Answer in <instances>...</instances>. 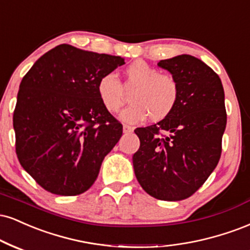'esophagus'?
Segmentation results:
<instances>
[{
  "label": "esophagus",
  "mask_w": 250,
  "mask_h": 250,
  "mask_svg": "<svg viewBox=\"0 0 250 250\" xmlns=\"http://www.w3.org/2000/svg\"><path fill=\"white\" fill-rule=\"evenodd\" d=\"M134 130V128L131 127V125H123V133L128 134V133H131V131Z\"/></svg>",
  "instance_id": "esophagus-1"
}]
</instances>
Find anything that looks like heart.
<instances>
[{
    "mask_svg": "<svg viewBox=\"0 0 250 250\" xmlns=\"http://www.w3.org/2000/svg\"><path fill=\"white\" fill-rule=\"evenodd\" d=\"M130 92V104L121 113L128 123L149 119L154 122L167 119L178 104L180 88L178 80L170 73H159L154 66L143 60L131 62L125 70L121 83L115 73H106L98 83V95L102 106L109 113H117Z\"/></svg>",
    "mask_w": 250,
    "mask_h": 250,
    "instance_id": "b5f03b06",
    "label": "heart"
}]
</instances>
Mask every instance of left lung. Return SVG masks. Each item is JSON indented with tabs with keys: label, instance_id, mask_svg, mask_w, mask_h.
Segmentation results:
<instances>
[{
	"label": "left lung",
	"instance_id": "left-lung-1",
	"mask_svg": "<svg viewBox=\"0 0 250 250\" xmlns=\"http://www.w3.org/2000/svg\"><path fill=\"white\" fill-rule=\"evenodd\" d=\"M178 80V104L167 119L136 128L140 149L133 156L135 176L159 200L191 197L219 163L227 114L221 80L209 66L190 55L161 60Z\"/></svg>",
	"mask_w": 250,
	"mask_h": 250
}]
</instances>
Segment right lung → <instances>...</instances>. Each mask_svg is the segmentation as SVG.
Wrapping results in <instances>:
<instances>
[{"label":"right lung","mask_w":250,"mask_h":250,"mask_svg":"<svg viewBox=\"0 0 250 250\" xmlns=\"http://www.w3.org/2000/svg\"><path fill=\"white\" fill-rule=\"evenodd\" d=\"M125 64L121 57L62 44L23 77L14 110L16 154L44 190L77 195L98 178L122 125L102 106L98 83Z\"/></svg>","instance_id":"obj_1"}]
</instances>
